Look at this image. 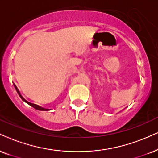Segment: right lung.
I'll list each match as a JSON object with an SVG mask.
<instances>
[{"label":"right lung","mask_w":158,"mask_h":158,"mask_svg":"<svg viewBox=\"0 0 158 158\" xmlns=\"http://www.w3.org/2000/svg\"><path fill=\"white\" fill-rule=\"evenodd\" d=\"M19 96L21 97V98L23 100V101H25L26 103H28V104L30 105V106H33V108H34V109H37V110H41V111H47L48 109H44V108H42V107H41V106H37L36 104H33V103H29V102H27V101H26L25 99L23 98V97L21 96L20 95H19Z\"/></svg>","instance_id":"right-lung-1"}]
</instances>
